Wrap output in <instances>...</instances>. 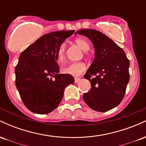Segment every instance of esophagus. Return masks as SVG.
Listing matches in <instances>:
<instances>
[{
    "mask_svg": "<svg viewBox=\"0 0 146 146\" xmlns=\"http://www.w3.org/2000/svg\"><path fill=\"white\" fill-rule=\"evenodd\" d=\"M80 80V78H75V83L78 82Z\"/></svg>",
    "mask_w": 146,
    "mask_h": 146,
    "instance_id": "34e87169",
    "label": "esophagus"
}]
</instances>
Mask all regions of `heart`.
<instances>
[{
	"label": "heart",
	"instance_id": "1",
	"mask_svg": "<svg viewBox=\"0 0 146 146\" xmlns=\"http://www.w3.org/2000/svg\"><path fill=\"white\" fill-rule=\"evenodd\" d=\"M75 42L83 50L84 55L85 57L89 56L88 50H89L90 45L86 40L84 39V38H78L75 40ZM65 53H66V48H65V44L62 43L60 45L56 52L57 58L60 62H62L64 60ZM86 64L83 62H72L64 66L62 69V71L66 74L78 76V75H81L86 70Z\"/></svg>",
	"mask_w": 146,
	"mask_h": 146
}]
</instances>
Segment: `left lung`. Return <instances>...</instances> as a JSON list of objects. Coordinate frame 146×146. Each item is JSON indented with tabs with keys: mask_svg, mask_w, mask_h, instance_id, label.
Instances as JSON below:
<instances>
[{
	"mask_svg": "<svg viewBox=\"0 0 146 146\" xmlns=\"http://www.w3.org/2000/svg\"><path fill=\"white\" fill-rule=\"evenodd\" d=\"M86 36L95 47V59L84 78L91 88L83 98L90 108L106 112L121 103L130 79V62L124 51L110 38L94 29L77 31Z\"/></svg>",
	"mask_w": 146,
	"mask_h": 146,
	"instance_id": "left-lung-1",
	"label": "left lung"
}]
</instances>
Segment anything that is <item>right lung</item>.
I'll use <instances>...</instances> for the list:
<instances>
[{"label":"right lung","mask_w":146,"mask_h":146,"mask_svg":"<svg viewBox=\"0 0 146 146\" xmlns=\"http://www.w3.org/2000/svg\"><path fill=\"white\" fill-rule=\"evenodd\" d=\"M73 31H54L43 35L20 55L15 68L16 86L23 104L34 113L47 114L55 110L64 90L74 78L59 74L56 52Z\"/></svg>","instance_id":"add662e5"}]
</instances>
